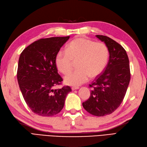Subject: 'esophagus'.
<instances>
[{"mask_svg":"<svg viewBox=\"0 0 147 147\" xmlns=\"http://www.w3.org/2000/svg\"><path fill=\"white\" fill-rule=\"evenodd\" d=\"M79 87H78V86H73L72 88H71V89H72L73 90H78L79 89Z\"/></svg>","mask_w":147,"mask_h":147,"instance_id":"34e87169","label":"esophagus"}]
</instances>
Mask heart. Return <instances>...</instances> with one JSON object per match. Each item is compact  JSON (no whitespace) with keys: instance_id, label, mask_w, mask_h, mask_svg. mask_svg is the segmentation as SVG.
<instances>
[{"instance_id":"1","label":"heart","mask_w":147,"mask_h":147,"mask_svg":"<svg viewBox=\"0 0 147 147\" xmlns=\"http://www.w3.org/2000/svg\"><path fill=\"white\" fill-rule=\"evenodd\" d=\"M109 59L108 47L103 42H95L89 39L78 37L73 40L66 51L61 50L56 56V65L61 73L69 74L76 61L78 69L64 78L66 83L80 86L100 75Z\"/></svg>"}]
</instances>
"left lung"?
Listing matches in <instances>:
<instances>
[{
	"instance_id": "1",
	"label": "left lung",
	"mask_w": 147,
	"mask_h": 147,
	"mask_svg": "<svg viewBox=\"0 0 147 147\" xmlns=\"http://www.w3.org/2000/svg\"><path fill=\"white\" fill-rule=\"evenodd\" d=\"M105 43L110 54L104 71L90 84V96L83 107L90 114L103 117L114 112L123 100L130 81L129 59L125 49L110 37L96 35Z\"/></svg>"
}]
</instances>
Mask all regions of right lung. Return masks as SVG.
Returning <instances> with one entry per match:
<instances>
[{
    "label": "right lung",
    "instance_id": "obj_1",
    "mask_svg": "<svg viewBox=\"0 0 147 147\" xmlns=\"http://www.w3.org/2000/svg\"><path fill=\"white\" fill-rule=\"evenodd\" d=\"M69 36L40 39L23 50L19 57L18 83L26 104L33 113L42 117H51L62 110L69 86L61 89L62 84L57 73L55 59L57 53Z\"/></svg>",
    "mask_w": 147,
    "mask_h": 147
}]
</instances>
